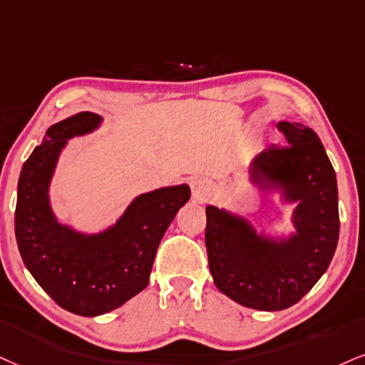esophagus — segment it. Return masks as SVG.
Returning <instances> with one entry per match:
<instances>
[{
    "instance_id": "34e87169",
    "label": "esophagus",
    "mask_w": 365,
    "mask_h": 365,
    "mask_svg": "<svg viewBox=\"0 0 365 365\" xmlns=\"http://www.w3.org/2000/svg\"><path fill=\"white\" fill-rule=\"evenodd\" d=\"M211 191H213V187H211V182L206 178L196 175V178L191 179L192 200L197 201V203H205V201L211 196Z\"/></svg>"
}]
</instances>
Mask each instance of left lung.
Returning <instances> with one entry per match:
<instances>
[{
	"instance_id": "8db88e82",
	"label": "left lung",
	"mask_w": 365,
	"mask_h": 365,
	"mask_svg": "<svg viewBox=\"0 0 365 365\" xmlns=\"http://www.w3.org/2000/svg\"><path fill=\"white\" fill-rule=\"evenodd\" d=\"M286 147L255 155L247 182L294 206L291 232L257 230L235 211L206 206V250L215 286L242 307L279 312L296 304L327 272L339 242L336 175L317 133L279 121Z\"/></svg>"
}]
</instances>
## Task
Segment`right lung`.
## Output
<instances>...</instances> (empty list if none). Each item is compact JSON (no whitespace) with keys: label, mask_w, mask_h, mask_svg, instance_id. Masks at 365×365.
Masks as SVG:
<instances>
[{"label":"right lung","mask_w":365,"mask_h":365,"mask_svg":"<svg viewBox=\"0 0 365 365\" xmlns=\"http://www.w3.org/2000/svg\"><path fill=\"white\" fill-rule=\"evenodd\" d=\"M103 123L91 111L53 123L18 179L15 235L25 267L58 307L79 317L113 312L145 289L157 247L191 197L187 184L142 192L96 232L58 218L51 200L58 159L71 138L96 132Z\"/></svg>","instance_id":"right-lung-1"}]
</instances>
